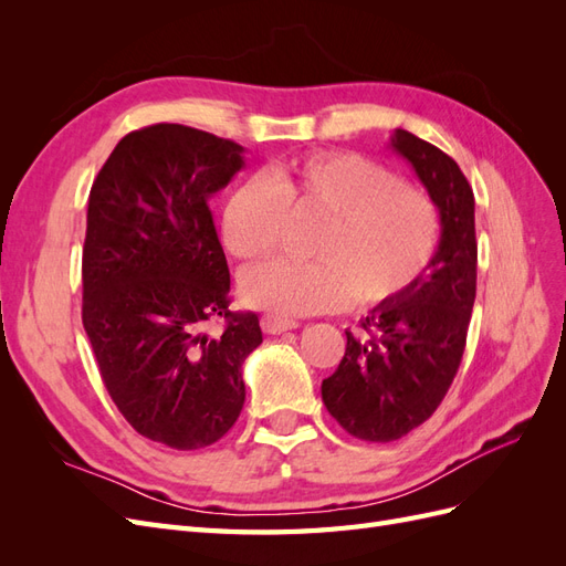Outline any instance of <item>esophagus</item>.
Masks as SVG:
<instances>
[{"label":"esophagus","mask_w":566,"mask_h":566,"mask_svg":"<svg viewBox=\"0 0 566 566\" xmlns=\"http://www.w3.org/2000/svg\"><path fill=\"white\" fill-rule=\"evenodd\" d=\"M262 328H264V333H269V335H281V333H285V331H295V328H297V321L266 314V316L262 318Z\"/></svg>","instance_id":"obj_1"}]
</instances>
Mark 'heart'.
<instances>
[{
	"mask_svg": "<svg viewBox=\"0 0 566 566\" xmlns=\"http://www.w3.org/2000/svg\"><path fill=\"white\" fill-rule=\"evenodd\" d=\"M285 212L325 217L310 250L316 262H266L241 285L252 306L283 316L335 312L352 295L364 306L397 300L441 241L434 200L356 153H318L238 186L221 210L224 248L260 260L276 250Z\"/></svg>",
	"mask_w": 566,
	"mask_h": 566,
	"instance_id": "obj_1",
	"label": "heart"
}]
</instances>
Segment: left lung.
<instances>
[{
  "label": "left lung",
  "instance_id": "1",
  "mask_svg": "<svg viewBox=\"0 0 566 566\" xmlns=\"http://www.w3.org/2000/svg\"><path fill=\"white\" fill-rule=\"evenodd\" d=\"M389 148L416 169L441 217L434 260L413 287L373 306L347 331L337 370L321 385L328 413L364 441H394L430 418L455 378L476 295L474 193L437 146L394 129Z\"/></svg>",
  "mask_w": 566,
  "mask_h": 566
}]
</instances>
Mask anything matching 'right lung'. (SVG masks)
I'll list each match as a JSON object with an SVG mask.
<instances>
[{
    "label": "right lung",
    "instance_id": "right-lung-1",
    "mask_svg": "<svg viewBox=\"0 0 566 566\" xmlns=\"http://www.w3.org/2000/svg\"><path fill=\"white\" fill-rule=\"evenodd\" d=\"M245 148L184 125L127 134L90 193L82 323L101 378L142 437L196 451L245 403L243 364L262 345L256 314L229 310L231 276L210 198ZM221 315L219 336L203 331Z\"/></svg>",
    "mask_w": 566,
    "mask_h": 566
}]
</instances>
